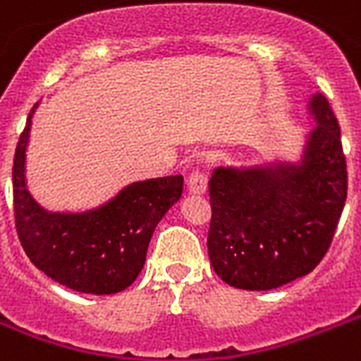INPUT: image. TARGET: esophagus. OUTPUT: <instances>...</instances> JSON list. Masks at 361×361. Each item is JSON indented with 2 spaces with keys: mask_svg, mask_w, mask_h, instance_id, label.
Returning a JSON list of instances; mask_svg holds the SVG:
<instances>
[{
  "mask_svg": "<svg viewBox=\"0 0 361 361\" xmlns=\"http://www.w3.org/2000/svg\"><path fill=\"white\" fill-rule=\"evenodd\" d=\"M206 185H208V181H206V174L204 172H200V170H192L189 178H187V189L195 195H202L206 191Z\"/></svg>",
  "mask_w": 361,
  "mask_h": 361,
  "instance_id": "esophagus-1",
  "label": "esophagus"
}]
</instances>
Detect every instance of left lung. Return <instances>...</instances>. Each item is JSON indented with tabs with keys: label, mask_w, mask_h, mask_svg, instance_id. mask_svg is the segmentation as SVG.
I'll return each mask as SVG.
<instances>
[{
	"label": "left lung",
	"mask_w": 361,
	"mask_h": 361,
	"mask_svg": "<svg viewBox=\"0 0 361 361\" xmlns=\"http://www.w3.org/2000/svg\"><path fill=\"white\" fill-rule=\"evenodd\" d=\"M299 162L217 166L208 181V255L225 284L263 291L309 274L329 250L346 200L341 130L326 96Z\"/></svg>",
	"instance_id": "left-lung-1"
}]
</instances>
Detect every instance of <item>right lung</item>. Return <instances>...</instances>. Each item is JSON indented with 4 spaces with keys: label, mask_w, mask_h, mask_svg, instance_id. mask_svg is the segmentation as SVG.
I'll use <instances>...</instances> for the list:
<instances>
[{
    "label": "right lung",
    "mask_w": 361,
    "mask_h": 361,
    "mask_svg": "<svg viewBox=\"0 0 361 361\" xmlns=\"http://www.w3.org/2000/svg\"><path fill=\"white\" fill-rule=\"evenodd\" d=\"M35 107L27 115L13 162L15 224L22 247L39 271L70 290L119 293L144 269L153 231L180 200L183 176L134 181L94 210H45L26 187V145Z\"/></svg>",
    "instance_id": "add662e5"
}]
</instances>
